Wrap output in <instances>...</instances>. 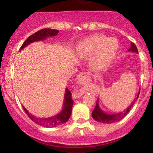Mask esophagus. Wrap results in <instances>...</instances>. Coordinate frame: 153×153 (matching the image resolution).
I'll return each mask as SVG.
<instances>
[{
  "label": "esophagus",
  "mask_w": 153,
  "mask_h": 153,
  "mask_svg": "<svg viewBox=\"0 0 153 153\" xmlns=\"http://www.w3.org/2000/svg\"><path fill=\"white\" fill-rule=\"evenodd\" d=\"M78 81L81 84H85V82L88 81V80H90V77H89L88 73H81L78 75ZM82 96L81 94H76V93H74L73 94V99H78L80 96Z\"/></svg>",
  "instance_id": "esophagus-1"
}]
</instances>
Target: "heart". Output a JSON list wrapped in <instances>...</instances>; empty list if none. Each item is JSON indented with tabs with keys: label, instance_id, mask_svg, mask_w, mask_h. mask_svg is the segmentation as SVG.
Masks as SVG:
<instances>
[{
	"label": "heart",
	"instance_id": "1",
	"mask_svg": "<svg viewBox=\"0 0 153 153\" xmlns=\"http://www.w3.org/2000/svg\"><path fill=\"white\" fill-rule=\"evenodd\" d=\"M119 50V42L114 37L107 38L101 34H94L83 39L75 46L78 58L90 59V67L94 71L108 68Z\"/></svg>",
	"mask_w": 153,
	"mask_h": 153
}]
</instances>
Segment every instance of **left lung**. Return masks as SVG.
<instances>
[{
    "instance_id": "left-lung-1",
    "label": "left lung",
    "mask_w": 153,
    "mask_h": 153,
    "mask_svg": "<svg viewBox=\"0 0 153 153\" xmlns=\"http://www.w3.org/2000/svg\"><path fill=\"white\" fill-rule=\"evenodd\" d=\"M128 51H129V52L138 53L137 48L136 45H135L133 42H131V47ZM140 89L139 90L137 98L134 100V101H133V102L131 103V104L129 105V106H128L127 109L123 111L122 112H119V113H117V114H111L105 113V112L103 111L101 108H100L99 103V99H97L96 107H95L94 110L92 112L93 118H94L96 121H97V122L106 123V124H111V123H114V122H119V121H120L121 119H122L124 117H125V116L127 114L128 112L131 110L133 104H134L135 101H136V100L138 99L139 94H140Z\"/></svg>"
}]
</instances>
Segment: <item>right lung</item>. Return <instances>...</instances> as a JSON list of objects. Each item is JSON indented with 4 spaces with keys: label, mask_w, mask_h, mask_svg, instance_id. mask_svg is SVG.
Segmentation results:
<instances>
[{
    "label": "right lung",
    "mask_w": 153,
    "mask_h": 153,
    "mask_svg": "<svg viewBox=\"0 0 153 153\" xmlns=\"http://www.w3.org/2000/svg\"><path fill=\"white\" fill-rule=\"evenodd\" d=\"M58 33L59 31L57 30V29H44L36 31L34 34L29 36L27 39L23 43L20 48V50H23L24 47L28 46L29 44L34 42L42 41V40L45 39L47 37L56 36ZM73 105V101L72 99V94L71 91L68 90V88H66L62 109L58 114L53 116L52 117H48V118H40V117H34V115L29 113V111L26 109V108H24V106H23V108H24V111L26 112L28 117L36 124L45 127H55L68 122V119L71 117Z\"/></svg>",
    "instance_id": "add662e5"
}]
</instances>
